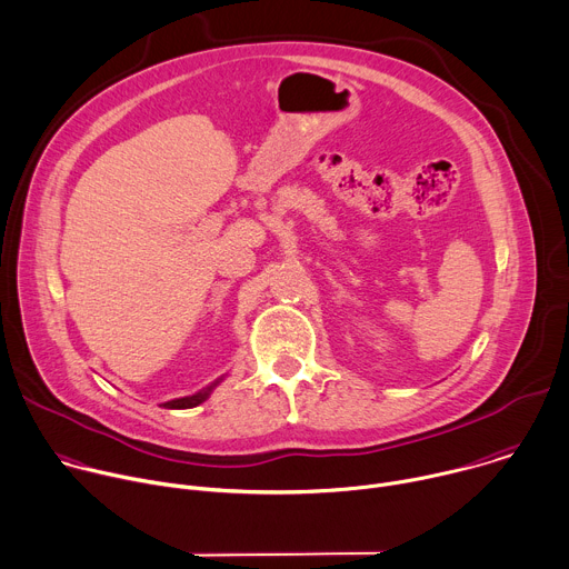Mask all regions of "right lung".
Instances as JSON below:
<instances>
[{"instance_id":"obj_1","label":"right lung","mask_w":569,"mask_h":569,"mask_svg":"<svg viewBox=\"0 0 569 569\" xmlns=\"http://www.w3.org/2000/svg\"><path fill=\"white\" fill-rule=\"evenodd\" d=\"M219 381H214L212 386H208L206 390H201V392H197V395H192V397H183V399H172V401H168V403H163L166 408H174V410H181V408H194V406H199L201 401H206V397L210 395V390L217 386Z\"/></svg>"}]
</instances>
